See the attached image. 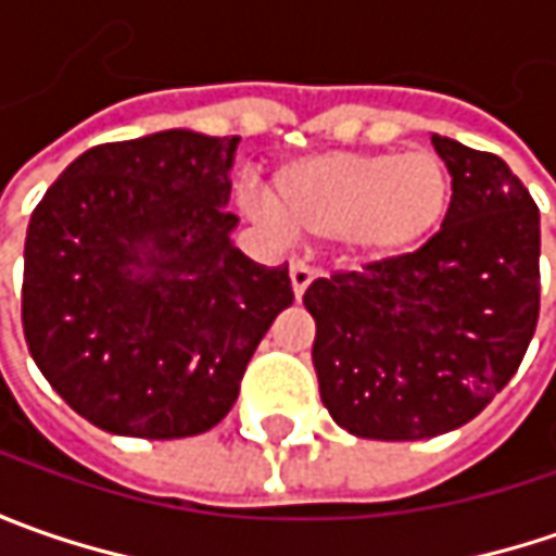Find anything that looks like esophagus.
I'll list each match as a JSON object with an SVG mask.
<instances>
[{"label":"esophagus","mask_w":556,"mask_h":556,"mask_svg":"<svg viewBox=\"0 0 556 556\" xmlns=\"http://www.w3.org/2000/svg\"><path fill=\"white\" fill-rule=\"evenodd\" d=\"M312 278H315V268H309L306 263H290V285H293V296L300 300L303 293H306V288L312 285Z\"/></svg>","instance_id":"1"}]
</instances>
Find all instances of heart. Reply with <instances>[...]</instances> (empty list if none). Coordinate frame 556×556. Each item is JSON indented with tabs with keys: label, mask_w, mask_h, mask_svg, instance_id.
Wrapping results in <instances>:
<instances>
[{
	"label": "heart",
	"mask_w": 556,
	"mask_h": 556,
	"mask_svg": "<svg viewBox=\"0 0 556 556\" xmlns=\"http://www.w3.org/2000/svg\"><path fill=\"white\" fill-rule=\"evenodd\" d=\"M452 182L433 151H328L285 163L271 194L247 198L268 223L306 238H346L365 256H402L442 223Z\"/></svg>",
	"instance_id": "1"
}]
</instances>
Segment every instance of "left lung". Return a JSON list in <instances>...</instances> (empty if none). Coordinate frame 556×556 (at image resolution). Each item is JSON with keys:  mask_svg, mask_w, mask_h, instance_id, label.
<instances>
[{"mask_svg": "<svg viewBox=\"0 0 556 556\" xmlns=\"http://www.w3.org/2000/svg\"><path fill=\"white\" fill-rule=\"evenodd\" d=\"M452 173L437 235L412 253L315 278L312 365L355 437L412 442L464 427L502 393L539 325V206L510 166L433 136Z\"/></svg>", "mask_w": 556, "mask_h": 556, "instance_id": "8db88e82", "label": "left lung"}]
</instances>
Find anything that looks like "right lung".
Listing matches in <instances>:
<instances>
[{
    "mask_svg": "<svg viewBox=\"0 0 556 556\" xmlns=\"http://www.w3.org/2000/svg\"><path fill=\"white\" fill-rule=\"evenodd\" d=\"M238 136L166 129L79 154L36 203L21 318L33 362L108 433L198 437L293 303L288 266L231 244Z\"/></svg>",
    "mask_w": 556,
    "mask_h": 556,
    "instance_id": "obj_1",
    "label": "right lung"
}]
</instances>
